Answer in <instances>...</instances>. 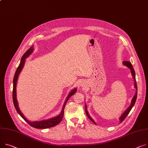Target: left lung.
I'll return each mask as SVG.
<instances>
[{
	"instance_id": "obj_1",
	"label": "left lung",
	"mask_w": 148,
	"mask_h": 148,
	"mask_svg": "<svg viewBox=\"0 0 148 148\" xmlns=\"http://www.w3.org/2000/svg\"><path fill=\"white\" fill-rule=\"evenodd\" d=\"M123 65L127 66L128 68L130 69L131 72H132V75H133V79H134V87H135V88L136 89V93H135L134 96H133V99H132V102H131L130 105L129 107L125 111V112L121 115V116L120 117L119 119H120L121 123L125 119L126 116L128 115V114H129L130 111L132 109V108L133 107V106H134V103H135V102H136V99H137V83H136V81L135 71H134V68H133V66H132L131 62H129V61H123ZM85 108H86V114L87 116H88V119H89L94 124H96V123L95 122V121L92 119V118L89 115V114H88V112H87V106H86V105H85Z\"/></svg>"
}]
</instances>
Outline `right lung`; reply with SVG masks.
Listing matches in <instances>:
<instances>
[{
    "label": "right lung",
    "instance_id": "obj_1",
    "mask_svg": "<svg viewBox=\"0 0 148 148\" xmlns=\"http://www.w3.org/2000/svg\"><path fill=\"white\" fill-rule=\"evenodd\" d=\"M33 46H32L30 48L28 49L27 51L22 56L20 64H19L18 67L17 68L16 70L15 74L14 75V80H13V92H12L13 101H14V104L15 108L16 111L18 112V113L19 115H20V116L29 125H30L33 127L36 128V129H48V128H50V127H54V126L56 125L57 124H58L61 121V120H62L63 116H64V114L65 106L68 100L70 99V97L76 92L77 89H76V88H74V89L72 90L70 92V93L68 94V96L66 97V100L64 102V104L63 105L62 111L59 115H58L55 117L52 118V119H50L49 120H43V121H33V122L28 121L26 119V118L24 116V115L22 114V112H21L20 110H19V108L18 107V101H17V99H16V83H17L18 75H19V73H21V70H23V68L24 65L25 64V60L33 52Z\"/></svg>",
    "mask_w": 148,
    "mask_h": 148
}]
</instances>
